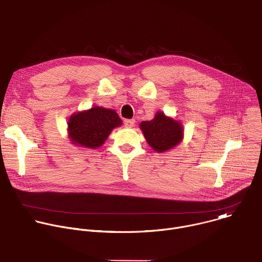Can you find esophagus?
<instances>
[{
    "label": "esophagus",
    "instance_id": "1",
    "mask_svg": "<svg viewBox=\"0 0 262 262\" xmlns=\"http://www.w3.org/2000/svg\"><path fill=\"white\" fill-rule=\"evenodd\" d=\"M134 124H135V120L134 119H126V120H124V125L126 127H133Z\"/></svg>",
    "mask_w": 262,
    "mask_h": 262
}]
</instances>
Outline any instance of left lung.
Returning a JSON list of instances; mask_svg holds the SVG:
<instances>
[{
	"instance_id": "1",
	"label": "left lung",
	"mask_w": 262,
	"mask_h": 262,
	"mask_svg": "<svg viewBox=\"0 0 262 262\" xmlns=\"http://www.w3.org/2000/svg\"><path fill=\"white\" fill-rule=\"evenodd\" d=\"M140 128L154 150L165 152L178 145L183 138V129L180 122L167 117L163 112H157L150 121H142Z\"/></svg>"
}]
</instances>
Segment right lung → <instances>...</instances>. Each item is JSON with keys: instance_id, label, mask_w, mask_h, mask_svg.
I'll list each match as a JSON object with an SVG mask.
<instances>
[{"instance_id": "obj_1", "label": "right lung", "mask_w": 262, "mask_h": 262, "mask_svg": "<svg viewBox=\"0 0 262 262\" xmlns=\"http://www.w3.org/2000/svg\"><path fill=\"white\" fill-rule=\"evenodd\" d=\"M121 124L122 121L114 110L93 106L71 115L67 129L72 144L95 149L105 142L113 128Z\"/></svg>"}]
</instances>
